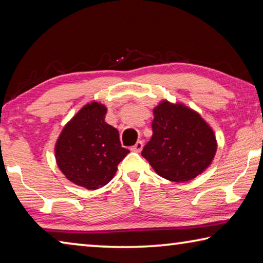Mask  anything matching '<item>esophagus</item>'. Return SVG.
<instances>
[{"label":"esophagus","mask_w":263,"mask_h":263,"mask_svg":"<svg viewBox=\"0 0 263 263\" xmlns=\"http://www.w3.org/2000/svg\"><path fill=\"white\" fill-rule=\"evenodd\" d=\"M142 146H144V144H142L141 140H138L136 142L135 146H132V151H135V152H140V151L142 149Z\"/></svg>","instance_id":"obj_1"}]
</instances>
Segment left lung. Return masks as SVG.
<instances>
[{"label": "left lung", "mask_w": 263, "mask_h": 263, "mask_svg": "<svg viewBox=\"0 0 263 263\" xmlns=\"http://www.w3.org/2000/svg\"><path fill=\"white\" fill-rule=\"evenodd\" d=\"M152 130L141 155L163 179L193 180L215 157L217 142L211 127L184 105L161 102L154 109Z\"/></svg>", "instance_id": "obj_1"}]
</instances>
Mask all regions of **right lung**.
I'll list each match as a JSON object with an SVG mask.
<instances>
[{"label": "right lung", "mask_w": 263, "mask_h": 263, "mask_svg": "<svg viewBox=\"0 0 263 263\" xmlns=\"http://www.w3.org/2000/svg\"><path fill=\"white\" fill-rule=\"evenodd\" d=\"M106 108L90 103L64 127L55 145V159L67 179L88 190L112 180L118 163L130 153L122 147L119 133L105 123Z\"/></svg>", "instance_id": "obj_1"}]
</instances>
